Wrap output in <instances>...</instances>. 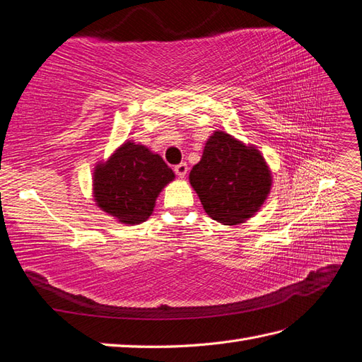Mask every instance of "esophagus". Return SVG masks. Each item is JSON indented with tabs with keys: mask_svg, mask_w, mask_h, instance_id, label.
I'll return each mask as SVG.
<instances>
[{
	"mask_svg": "<svg viewBox=\"0 0 362 362\" xmlns=\"http://www.w3.org/2000/svg\"><path fill=\"white\" fill-rule=\"evenodd\" d=\"M187 170H189V167H187L186 163H181L178 165H175V173L178 175L180 178H184V176H186V173H187Z\"/></svg>",
	"mask_w": 362,
	"mask_h": 362,
	"instance_id": "1",
	"label": "esophagus"
}]
</instances>
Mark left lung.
<instances>
[{"label":"left lung","instance_id":"1","mask_svg":"<svg viewBox=\"0 0 362 362\" xmlns=\"http://www.w3.org/2000/svg\"><path fill=\"white\" fill-rule=\"evenodd\" d=\"M189 178L206 214L223 224L252 216L271 187V173L259 151L223 132H215L206 142Z\"/></svg>","mask_w":362,"mask_h":362}]
</instances>
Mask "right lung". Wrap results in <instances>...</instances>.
Masks as SVG:
<instances>
[{"mask_svg":"<svg viewBox=\"0 0 362 362\" xmlns=\"http://www.w3.org/2000/svg\"><path fill=\"white\" fill-rule=\"evenodd\" d=\"M175 175L163 158L139 144L127 142L94 172L99 207L125 224L146 221L156 197Z\"/></svg>","mask_w":362,"mask_h":362,"instance_id":"right-lung-1","label":"right lung"}]
</instances>
